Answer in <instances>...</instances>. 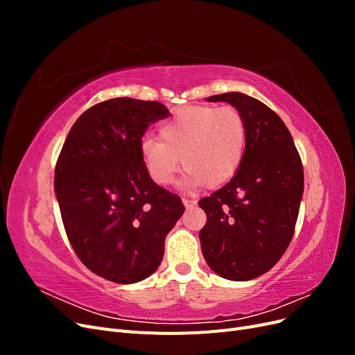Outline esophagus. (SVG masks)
Listing matches in <instances>:
<instances>
[{"mask_svg":"<svg viewBox=\"0 0 355 355\" xmlns=\"http://www.w3.org/2000/svg\"><path fill=\"white\" fill-rule=\"evenodd\" d=\"M182 202H184V206H185L187 209L194 207L196 204H197V201H196V200H189V198H182Z\"/></svg>","mask_w":355,"mask_h":355,"instance_id":"34e87169","label":"esophagus"}]
</instances>
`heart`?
Masks as SVG:
<instances>
[{
    "label": "heart",
    "instance_id": "obj_1",
    "mask_svg": "<svg viewBox=\"0 0 355 355\" xmlns=\"http://www.w3.org/2000/svg\"><path fill=\"white\" fill-rule=\"evenodd\" d=\"M159 139H142L139 153L154 184H171L182 166L187 170L184 187L216 188L237 173L245 149L243 115L225 106L188 105L161 124Z\"/></svg>",
    "mask_w": 355,
    "mask_h": 355
}]
</instances>
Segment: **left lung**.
<instances>
[{"mask_svg":"<svg viewBox=\"0 0 355 355\" xmlns=\"http://www.w3.org/2000/svg\"><path fill=\"white\" fill-rule=\"evenodd\" d=\"M227 102L245 123V149L227 185L198 201L207 222L201 252L218 275L247 282L268 272L292 241L304 194V167L288 128L252 96L230 92L207 98Z\"/></svg>","mask_w":355,"mask_h":355,"instance_id":"8db88e82","label":"left lung"}]
</instances>
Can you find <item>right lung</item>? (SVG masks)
<instances>
[{"label":"right lung","instance_id":"right-lung-1","mask_svg":"<svg viewBox=\"0 0 355 355\" xmlns=\"http://www.w3.org/2000/svg\"><path fill=\"white\" fill-rule=\"evenodd\" d=\"M166 116L155 101L101 102L75 121L58 158L55 194L68 240L105 280L132 284L154 274L185 211L148 176L139 153L149 124Z\"/></svg>","mask_w":355,"mask_h":355}]
</instances>
